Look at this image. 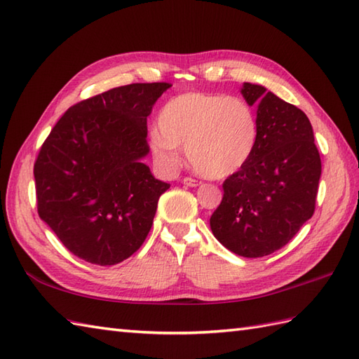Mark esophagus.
I'll return each mask as SVG.
<instances>
[{
	"label": "esophagus",
	"mask_w": 359,
	"mask_h": 359,
	"mask_svg": "<svg viewBox=\"0 0 359 359\" xmlns=\"http://www.w3.org/2000/svg\"><path fill=\"white\" fill-rule=\"evenodd\" d=\"M182 184L184 186H187V187H198L201 182L198 181V180H194V178H189V177H186L184 180H182Z\"/></svg>",
	"instance_id": "1"
}]
</instances>
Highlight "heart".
Segmentation results:
<instances>
[{"mask_svg": "<svg viewBox=\"0 0 359 359\" xmlns=\"http://www.w3.org/2000/svg\"><path fill=\"white\" fill-rule=\"evenodd\" d=\"M151 149L163 168L172 169L186 147L189 163L205 178L222 180L248 163L259 140L256 109L241 97L184 93L163 104Z\"/></svg>", "mask_w": 359, "mask_h": 359, "instance_id": "b5f03b06", "label": "heart"}]
</instances>
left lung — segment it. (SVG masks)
I'll return each instance as SVG.
<instances>
[{"instance_id": "8db88e82", "label": "left lung", "mask_w": 359, "mask_h": 359, "mask_svg": "<svg viewBox=\"0 0 359 359\" xmlns=\"http://www.w3.org/2000/svg\"><path fill=\"white\" fill-rule=\"evenodd\" d=\"M257 104L259 140L248 163L224 181V196L210 229L242 257H264L285 247L316 210L321 160L306 114L245 82L241 90Z\"/></svg>"}]
</instances>
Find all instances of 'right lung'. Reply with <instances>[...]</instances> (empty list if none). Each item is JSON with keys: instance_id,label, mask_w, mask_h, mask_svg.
I'll return each mask as SVG.
<instances>
[{"instance_id": "right-lung-1", "label": "right lung", "mask_w": 359, "mask_h": 359, "mask_svg": "<svg viewBox=\"0 0 359 359\" xmlns=\"http://www.w3.org/2000/svg\"><path fill=\"white\" fill-rule=\"evenodd\" d=\"M172 85L130 83L76 103L34 163L38 213L64 247L94 265H116L142 247L170 184L142 160L147 116Z\"/></svg>"}]
</instances>
